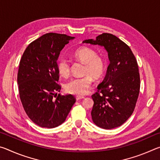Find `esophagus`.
<instances>
[{
    "mask_svg": "<svg viewBox=\"0 0 160 160\" xmlns=\"http://www.w3.org/2000/svg\"><path fill=\"white\" fill-rule=\"evenodd\" d=\"M75 98H76V100H80V99H82L85 98V97L84 96H76L75 97Z\"/></svg>",
    "mask_w": 160,
    "mask_h": 160,
    "instance_id": "1",
    "label": "esophagus"
}]
</instances>
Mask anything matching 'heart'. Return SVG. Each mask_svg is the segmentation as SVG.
<instances>
[{"label":"heart","mask_w":160,"mask_h":160,"mask_svg":"<svg viewBox=\"0 0 160 160\" xmlns=\"http://www.w3.org/2000/svg\"><path fill=\"white\" fill-rule=\"evenodd\" d=\"M74 57L85 63V76L72 78L65 85V90L68 93L76 95L85 94L92 83V76L95 79L102 77L106 70V60L103 56L97 55L93 48L88 47H81L75 51ZM57 70L59 74L67 77L70 74V64L68 58L61 57L57 61Z\"/></svg>","instance_id":"1"}]
</instances>
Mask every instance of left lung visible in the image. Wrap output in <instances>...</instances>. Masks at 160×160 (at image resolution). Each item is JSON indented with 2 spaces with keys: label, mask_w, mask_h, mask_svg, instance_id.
Wrapping results in <instances>:
<instances>
[{
  "label": "left lung",
  "mask_w": 160,
  "mask_h": 160,
  "mask_svg": "<svg viewBox=\"0 0 160 160\" xmlns=\"http://www.w3.org/2000/svg\"><path fill=\"white\" fill-rule=\"evenodd\" d=\"M82 42L104 47L110 62L104 80L92 95L93 122L104 129L120 126L133 112L140 92V74L134 54L126 43L109 33Z\"/></svg>",
  "instance_id": "8db88e82"
}]
</instances>
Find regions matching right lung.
Segmentation results:
<instances>
[{
	"mask_svg": "<svg viewBox=\"0 0 160 160\" xmlns=\"http://www.w3.org/2000/svg\"><path fill=\"white\" fill-rule=\"evenodd\" d=\"M73 39L66 34H45L30 43L21 58L18 84L22 104L28 117L42 128L63 123L76 101L72 94L57 95L61 87L56 82L59 54Z\"/></svg>",
	"mask_w": 160,
	"mask_h": 160,
	"instance_id": "obj_1",
	"label": "right lung"
}]
</instances>
